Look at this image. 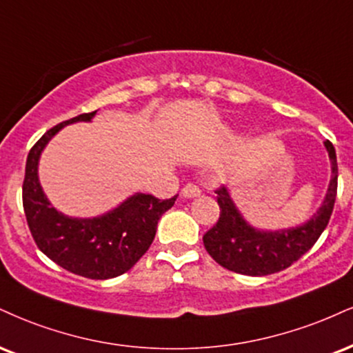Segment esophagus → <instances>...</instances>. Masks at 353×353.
<instances>
[{
	"label": "esophagus",
	"mask_w": 353,
	"mask_h": 353,
	"mask_svg": "<svg viewBox=\"0 0 353 353\" xmlns=\"http://www.w3.org/2000/svg\"><path fill=\"white\" fill-rule=\"evenodd\" d=\"M182 197L185 199H194V197H199L201 195V189L197 188L195 184H185L184 188H182Z\"/></svg>",
	"instance_id": "34e87169"
}]
</instances>
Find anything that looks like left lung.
<instances>
[{
  "label": "left lung",
  "instance_id": "8db88e82",
  "mask_svg": "<svg viewBox=\"0 0 353 353\" xmlns=\"http://www.w3.org/2000/svg\"><path fill=\"white\" fill-rule=\"evenodd\" d=\"M324 146L332 176L324 202L307 222L283 230H261L246 222L228 188L215 192L220 217L203 235V245L220 266L246 276H266L286 270L312 248L329 223L337 195V156L332 143L324 141Z\"/></svg>",
  "mask_w": 353,
  "mask_h": 353
}]
</instances>
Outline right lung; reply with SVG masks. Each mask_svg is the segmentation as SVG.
I'll list each match as a JSON object with an SVG mask.
<instances>
[{
    "label": "right lung",
    "instance_id": "right-lung-1",
    "mask_svg": "<svg viewBox=\"0 0 353 353\" xmlns=\"http://www.w3.org/2000/svg\"><path fill=\"white\" fill-rule=\"evenodd\" d=\"M97 110L50 128L31 148L23 184V205L29 230L46 256L63 270L90 279H108L133 268L154 240L161 215L176 202L136 192L99 217L79 219L59 212L41 188L39 159L48 143L67 125L92 121Z\"/></svg>",
    "mask_w": 353,
    "mask_h": 353
}]
</instances>
